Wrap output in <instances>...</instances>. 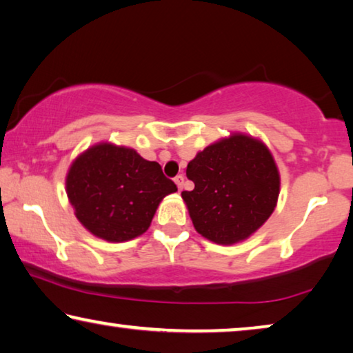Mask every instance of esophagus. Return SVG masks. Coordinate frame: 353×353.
<instances>
[{
    "label": "esophagus",
    "instance_id": "obj_1",
    "mask_svg": "<svg viewBox=\"0 0 353 353\" xmlns=\"http://www.w3.org/2000/svg\"><path fill=\"white\" fill-rule=\"evenodd\" d=\"M183 181H185V179H183L182 174H181V176H176V179H174V182H176V185H177V188H179V192H182Z\"/></svg>",
    "mask_w": 353,
    "mask_h": 353
}]
</instances>
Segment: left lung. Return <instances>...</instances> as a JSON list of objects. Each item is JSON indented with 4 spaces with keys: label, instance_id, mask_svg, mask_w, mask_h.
<instances>
[{
    "label": "left lung",
    "instance_id": "obj_1",
    "mask_svg": "<svg viewBox=\"0 0 353 353\" xmlns=\"http://www.w3.org/2000/svg\"><path fill=\"white\" fill-rule=\"evenodd\" d=\"M192 192H182L193 226L218 245L247 240L270 218L279 196V171L264 143L234 132L196 154L187 166Z\"/></svg>",
    "mask_w": 353,
    "mask_h": 353
}]
</instances>
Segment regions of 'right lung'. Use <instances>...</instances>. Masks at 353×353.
Listing matches in <instances>:
<instances>
[{"instance_id": "obj_1", "label": "right lung", "mask_w": 353, "mask_h": 353, "mask_svg": "<svg viewBox=\"0 0 353 353\" xmlns=\"http://www.w3.org/2000/svg\"><path fill=\"white\" fill-rule=\"evenodd\" d=\"M177 192L157 161L135 149L102 141L88 148L65 176V193L78 221L106 242H127L141 236L161 199Z\"/></svg>"}]
</instances>
